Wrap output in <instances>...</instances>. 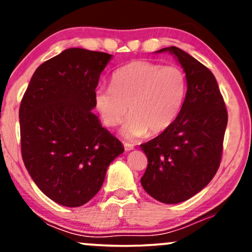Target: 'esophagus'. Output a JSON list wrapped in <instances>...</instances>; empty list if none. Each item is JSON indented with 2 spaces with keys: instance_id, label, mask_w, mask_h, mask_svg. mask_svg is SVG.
<instances>
[{
  "instance_id": "obj_1",
  "label": "esophagus",
  "mask_w": 252,
  "mask_h": 252,
  "mask_svg": "<svg viewBox=\"0 0 252 252\" xmlns=\"http://www.w3.org/2000/svg\"><path fill=\"white\" fill-rule=\"evenodd\" d=\"M124 148H126V152H128V150H132V149H134V144L126 142V143H124Z\"/></svg>"
}]
</instances>
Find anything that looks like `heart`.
Instances as JSON below:
<instances>
[{
  "mask_svg": "<svg viewBox=\"0 0 252 252\" xmlns=\"http://www.w3.org/2000/svg\"><path fill=\"white\" fill-rule=\"evenodd\" d=\"M189 80L175 65L137 60L122 66L112 74L111 86L94 91V106L103 123L110 128L120 126L128 138L158 135L173 126L187 97Z\"/></svg>",
  "mask_w": 252,
  "mask_h": 252,
  "instance_id": "obj_1",
  "label": "heart"
}]
</instances>
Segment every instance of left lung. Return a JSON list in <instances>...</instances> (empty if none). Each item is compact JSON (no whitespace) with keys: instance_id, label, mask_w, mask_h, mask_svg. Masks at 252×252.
Returning <instances> with one entry per match:
<instances>
[{"instance_id":"left-lung-1","label":"left lung","mask_w":252,"mask_h":252,"mask_svg":"<svg viewBox=\"0 0 252 252\" xmlns=\"http://www.w3.org/2000/svg\"><path fill=\"white\" fill-rule=\"evenodd\" d=\"M189 80L186 102L166 131L141 144L148 166L141 184L163 204L192 198L209 185L220 166L227 110L218 83L209 68L189 53L170 46Z\"/></svg>"}]
</instances>
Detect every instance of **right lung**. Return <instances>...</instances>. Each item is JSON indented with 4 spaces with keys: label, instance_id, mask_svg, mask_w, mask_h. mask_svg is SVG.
I'll return each mask as SVG.
<instances>
[{
    "label": "right lung",
    "instance_id": "add662e5",
    "mask_svg": "<svg viewBox=\"0 0 252 252\" xmlns=\"http://www.w3.org/2000/svg\"><path fill=\"white\" fill-rule=\"evenodd\" d=\"M110 59L104 52L65 50L36 68L20 104L26 168L43 194L63 206L91 200L109 164L124 152L91 111Z\"/></svg>",
    "mask_w": 252,
    "mask_h": 252
}]
</instances>
